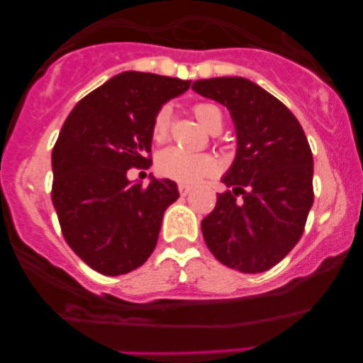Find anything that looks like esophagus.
<instances>
[{
	"instance_id": "1",
	"label": "esophagus",
	"mask_w": 363,
	"mask_h": 363,
	"mask_svg": "<svg viewBox=\"0 0 363 363\" xmlns=\"http://www.w3.org/2000/svg\"><path fill=\"white\" fill-rule=\"evenodd\" d=\"M189 191H191V186H188V184H179V193H181L182 196L188 195Z\"/></svg>"
}]
</instances>
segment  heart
I'll return each instance as SVG.
<instances>
[{
	"instance_id": "b5f03b06",
	"label": "heart",
	"mask_w": 363,
	"mask_h": 363,
	"mask_svg": "<svg viewBox=\"0 0 363 363\" xmlns=\"http://www.w3.org/2000/svg\"><path fill=\"white\" fill-rule=\"evenodd\" d=\"M196 119L207 128L208 131L216 133L223 126V113L219 107L212 104H196L193 107ZM172 130V108L163 105L156 112L155 123H152V137L156 142L167 140ZM156 170L161 177L172 179L182 184H193L200 179L218 174L219 161L208 152H189L181 147H167L160 152L156 158Z\"/></svg>"
}]
</instances>
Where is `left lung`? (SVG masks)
<instances>
[{
  "label": "left lung",
  "mask_w": 363,
  "mask_h": 363,
  "mask_svg": "<svg viewBox=\"0 0 363 363\" xmlns=\"http://www.w3.org/2000/svg\"><path fill=\"white\" fill-rule=\"evenodd\" d=\"M193 91L232 113L237 156L202 219L207 247L244 274L272 269L302 237L313 207V152L290 108L242 77L196 80Z\"/></svg>",
  "instance_id": "8db88e82"
}]
</instances>
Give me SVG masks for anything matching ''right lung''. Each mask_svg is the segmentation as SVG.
<instances>
[{"mask_svg": "<svg viewBox=\"0 0 363 363\" xmlns=\"http://www.w3.org/2000/svg\"><path fill=\"white\" fill-rule=\"evenodd\" d=\"M191 80L124 72L84 96L52 149V203L65 240L104 276L147 262L163 214L179 199L170 179L131 184L130 168L151 164L152 123L161 105Z\"/></svg>", "mask_w": 363, "mask_h": 363, "instance_id": "obj_1", "label": "right lung"}]
</instances>
